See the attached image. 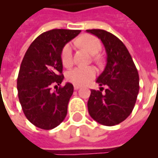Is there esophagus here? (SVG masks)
<instances>
[{
  "label": "esophagus",
  "instance_id": "1",
  "mask_svg": "<svg viewBox=\"0 0 158 158\" xmlns=\"http://www.w3.org/2000/svg\"><path fill=\"white\" fill-rule=\"evenodd\" d=\"M79 88H80V86H79V85H76V84H74V89H75V90H78Z\"/></svg>",
  "mask_w": 158,
  "mask_h": 158
}]
</instances>
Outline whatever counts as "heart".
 I'll list each match as a JSON object with an SVG mask.
<instances>
[{"label": "heart", "mask_w": 158, "mask_h": 158, "mask_svg": "<svg viewBox=\"0 0 158 158\" xmlns=\"http://www.w3.org/2000/svg\"><path fill=\"white\" fill-rule=\"evenodd\" d=\"M76 43L82 48L86 49L90 54H96L101 49L100 41L92 35H84L77 41ZM62 63L65 66H69L73 60V49L70 43L64 46L61 52ZM96 69L94 67H75L67 72V80L76 85H83L87 84L96 75Z\"/></svg>", "instance_id": "heart-1"}]
</instances>
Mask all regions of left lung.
<instances>
[{
    "mask_svg": "<svg viewBox=\"0 0 158 158\" xmlns=\"http://www.w3.org/2000/svg\"><path fill=\"white\" fill-rule=\"evenodd\" d=\"M101 39L106 52V64L97 79L100 90L92 89L89 113L106 126L118 125L131 114L139 90V77L129 51L112 33L102 29L86 30ZM102 86H106L104 93Z\"/></svg>",
    "mask_w": 158,
    "mask_h": 158,
    "instance_id": "left-lung-1",
    "label": "left lung"
}]
</instances>
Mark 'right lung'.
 I'll return each mask as SVG.
<instances>
[{
    "instance_id": "obj_1",
    "label": "right lung",
    "mask_w": 158,
    "mask_h": 158,
    "mask_svg": "<svg viewBox=\"0 0 158 158\" xmlns=\"http://www.w3.org/2000/svg\"><path fill=\"white\" fill-rule=\"evenodd\" d=\"M80 32L47 31L31 43L23 56L17 79L19 100L26 118L38 128L54 129L66 116L74 87L70 83L60 86L64 79L61 52ZM54 85L57 89L52 91Z\"/></svg>"
}]
</instances>
